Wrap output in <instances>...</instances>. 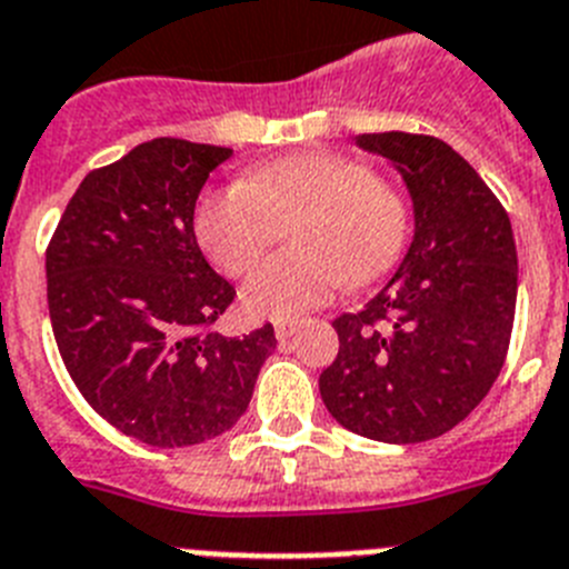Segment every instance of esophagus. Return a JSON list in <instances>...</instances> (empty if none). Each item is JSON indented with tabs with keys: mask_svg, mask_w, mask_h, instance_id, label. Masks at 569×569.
I'll return each mask as SVG.
<instances>
[{
	"mask_svg": "<svg viewBox=\"0 0 569 569\" xmlns=\"http://www.w3.org/2000/svg\"><path fill=\"white\" fill-rule=\"evenodd\" d=\"M295 332H298V320H278V323H274L278 340H289Z\"/></svg>",
	"mask_w": 569,
	"mask_h": 569,
	"instance_id": "obj_1",
	"label": "esophagus"
}]
</instances>
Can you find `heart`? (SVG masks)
Returning a JSON list of instances; mask_svg holds the SVG:
<instances>
[{"mask_svg": "<svg viewBox=\"0 0 569 569\" xmlns=\"http://www.w3.org/2000/svg\"><path fill=\"white\" fill-rule=\"evenodd\" d=\"M291 219L295 251L263 260L243 283V306L254 318H298L332 300L343 280L380 278L409 231L403 197L340 154L286 157L202 191L194 231L226 274H240Z\"/></svg>", "mask_w": 569, "mask_h": 569, "instance_id": "heart-1", "label": "heart"}]
</instances>
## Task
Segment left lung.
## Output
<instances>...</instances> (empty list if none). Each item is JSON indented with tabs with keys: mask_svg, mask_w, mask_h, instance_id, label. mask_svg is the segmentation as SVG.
I'll use <instances>...</instances> for the list:
<instances>
[{
	"mask_svg": "<svg viewBox=\"0 0 569 569\" xmlns=\"http://www.w3.org/2000/svg\"><path fill=\"white\" fill-rule=\"evenodd\" d=\"M392 162L412 200V243L360 312L332 320L338 358L320 398L349 432L383 443L438 438L490 392L507 358L518 298L510 217L443 140L358 134Z\"/></svg>",
	"mask_w": 569,
	"mask_h": 569,
	"instance_id": "1",
	"label": "left lung"
}]
</instances>
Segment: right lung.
Instances as JSON below:
<instances>
[{"mask_svg":"<svg viewBox=\"0 0 569 569\" xmlns=\"http://www.w3.org/2000/svg\"><path fill=\"white\" fill-rule=\"evenodd\" d=\"M231 148L157 137L79 182L46 254L48 312L93 412L148 447L223 435L246 412L274 329L200 332L234 286L202 257L194 206Z\"/></svg>","mask_w":569,"mask_h":569,"instance_id":"obj_1","label":"right lung"}]
</instances>
